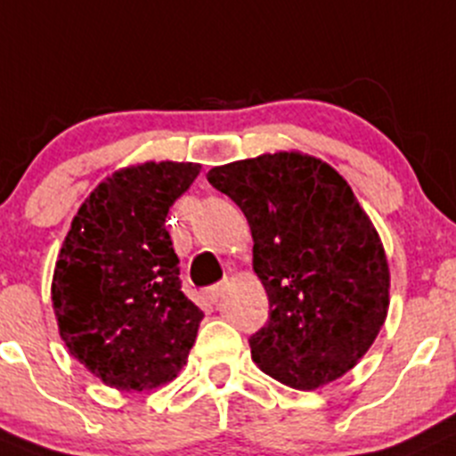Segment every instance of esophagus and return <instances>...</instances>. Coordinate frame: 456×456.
<instances>
[{"label":"esophagus","mask_w":456,"mask_h":456,"mask_svg":"<svg viewBox=\"0 0 456 456\" xmlns=\"http://www.w3.org/2000/svg\"><path fill=\"white\" fill-rule=\"evenodd\" d=\"M224 290H227V281H220V284H214L212 289L205 290V295H208V299L212 301V304H216V301L224 295Z\"/></svg>","instance_id":"1"}]
</instances>
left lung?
Here are the masks:
<instances>
[{
  "label": "left lung",
  "mask_w": 456,
  "mask_h": 456,
  "mask_svg": "<svg viewBox=\"0 0 456 456\" xmlns=\"http://www.w3.org/2000/svg\"><path fill=\"white\" fill-rule=\"evenodd\" d=\"M208 181L247 216L268 323L248 338L266 376L299 391L337 380L389 313V262L347 181L297 151L216 166Z\"/></svg>",
  "instance_id": "obj_1"
}]
</instances>
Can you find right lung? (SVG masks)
<instances>
[{
  "label": "right lung",
  "mask_w": 456,
  "mask_h": 456,
  "mask_svg": "<svg viewBox=\"0 0 456 456\" xmlns=\"http://www.w3.org/2000/svg\"><path fill=\"white\" fill-rule=\"evenodd\" d=\"M199 172L190 161L122 167L71 220L52 305L71 356L107 387L157 389L188 362L203 313L181 292L166 216Z\"/></svg>",
  "instance_id": "obj_1"
}]
</instances>
